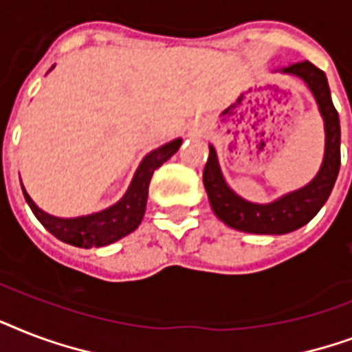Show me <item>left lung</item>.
<instances>
[{"instance_id": "1", "label": "left lung", "mask_w": 352, "mask_h": 352, "mask_svg": "<svg viewBox=\"0 0 352 352\" xmlns=\"http://www.w3.org/2000/svg\"><path fill=\"white\" fill-rule=\"evenodd\" d=\"M277 73L301 78L314 95L325 128V152L318 174L307 185L274 201L255 204L244 200L228 185L213 145H209L204 168V187L213 213L233 230L255 235H285L309 224L325 206L340 173V117L332 104L325 73L307 60L280 67Z\"/></svg>"}]
</instances>
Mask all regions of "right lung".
I'll list each match as a JSON object with an SVG mask.
<instances>
[{
  "instance_id": "add662e5",
  "label": "right lung",
  "mask_w": 352,
  "mask_h": 352,
  "mask_svg": "<svg viewBox=\"0 0 352 352\" xmlns=\"http://www.w3.org/2000/svg\"><path fill=\"white\" fill-rule=\"evenodd\" d=\"M182 141L184 139L178 138L170 143H165L156 151L148 152L143 157V162L139 163L138 170L133 174L132 182L128 185L126 192L122 195L121 200L113 206L106 207L99 213L84 214V217H75V219H60V217L49 214L43 209H40L32 201L31 196L27 195L25 187L21 185L23 196H25L27 204L31 207L34 217L40 220V224L49 233H53L58 241L77 248L108 246L111 242H117L119 239L138 230V226L141 224V220L145 217L148 184H151L152 174L178 152Z\"/></svg>"
}]
</instances>
